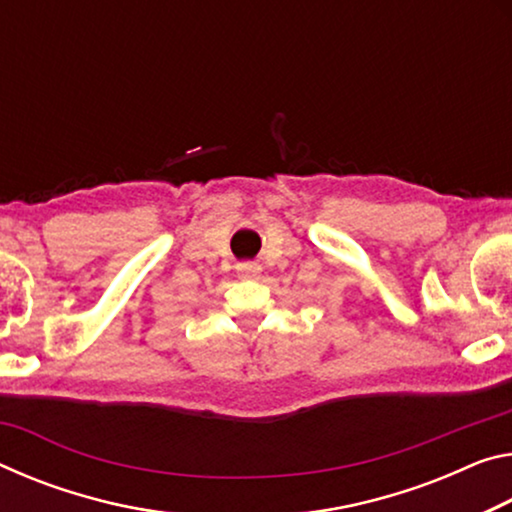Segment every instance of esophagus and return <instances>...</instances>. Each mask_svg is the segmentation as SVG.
<instances>
[{
	"instance_id": "esophagus-1",
	"label": "esophagus",
	"mask_w": 512,
	"mask_h": 512,
	"mask_svg": "<svg viewBox=\"0 0 512 512\" xmlns=\"http://www.w3.org/2000/svg\"><path fill=\"white\" fill-rule=\"evenodd\" d=\"M237 271H239L241 278H257V275L262 273V266L255 264V262H241L237 266Z\"/></svg>"
}]
</instances>
